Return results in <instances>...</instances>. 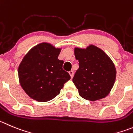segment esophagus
Segmentation results:
<instances>
[{
	"label": "esophagus",
	"instance_id": "1",
	"mask_svg": "<svg viewBox=\"0 0 133 133\" xmlns=\"http://www.w3.org/2000/svg\"><path fill=\"white\" fill-rule=\"evenodd\" d=\"M69 75H70L71 78H72L73 76H74V71L71 70L70 71H69Z\"/></svg>",
	"mask_w": 133,
	"mask_h": 133
}]
</instances>
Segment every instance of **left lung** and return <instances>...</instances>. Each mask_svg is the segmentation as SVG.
<instances>
[{
	"mask_svg": "<svg viewBox=\"0 0 133 133\" xmlns=\"http://www.w3.org/2000/svg\"><path fill=\"white\" fill-rule=\"evenodd\" d=\"M79 61L73 82L81 97L90 101L104 98L115 83L116 69L111 58L98 47L90 44L86 48L75 47Z\"/></svg>",
	"mask_w": 133,
	"mask_h": 133,
	"instance_id": "8db88e82",
	"label": "left lung"
}]
</instances>
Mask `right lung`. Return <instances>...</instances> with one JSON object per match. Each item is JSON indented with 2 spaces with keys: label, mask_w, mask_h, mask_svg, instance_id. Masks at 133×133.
<instances>
[{
  "label": "right lung",
  "mask_w": 133,
  "mask_h": 133,
  "mask_svg": "<svg viewBox=\"0 0 133 133\" xmlns=\"http://www.w3.org/2000/svg\"><path fill=\"white\" fill-rule=\"evenodd\" d=\"M62 48L41 43L33 46L23 57L18 67L21 87L30 98L48 102L58 96L70 75L62 69L64 61L58 56Z\"/></svg>",
  "instance_id": "add662e5"
}]
</instances>
